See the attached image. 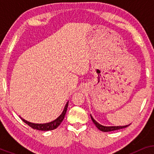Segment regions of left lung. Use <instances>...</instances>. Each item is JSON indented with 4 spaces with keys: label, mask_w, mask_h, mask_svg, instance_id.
I'll use <instances>...</instances> for the list:
<instances>
[{
    "label": "left lung",
    "mask_w": 154,
    "mask_h": 154,
    "mask_svg": "<svg viewBox=\"0 0 154 154\" xmlns=\"http://www.w3.org/2000/svg\"><path fill=\"white\" fill-rule=\"evenodd\" d=\"M90 117H91V119L92 122H93L94 125H96V127L98 128L99 130H101L102 132H111V131H114V130H120V129H123V128H127L128 126L130 125H124V126H104L102 125L101 124L97 123L95 120H94L91 115H90Z\"/></svg>",
    "instance_id": "1"
}]
</instances>
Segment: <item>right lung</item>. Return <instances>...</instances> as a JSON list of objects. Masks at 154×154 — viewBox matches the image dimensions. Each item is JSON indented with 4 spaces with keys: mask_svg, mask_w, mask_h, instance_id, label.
Listing matches in <instances>:
<instances>
[{
    "mask_svg": "<svg viewBox=\"0 0 154 154\" xmlns=\"http://www.w3.org/2000/svg\"><path fill=\"white\" fill-rule=\"evenodd\" d=\"M68 103H69V102H67L66 105H65L64 109L62 111V114H61L60 116L57 118V119H55L53 121L50 122V123H43V124L33 123H31V122H29V121H26V120L23 119L22 118H21V117L20 118H21V119H22L25 123L30 126V127L31 128H33V129H35V130H42V131H48V130H54V129H56V128L60 125L63 120H64L65 114H66V113L67 107H68Z\"/></svg>",
    "mask_w": 154,
    "mask_h": 154,
    "instance_id": "obj_1",
    "label": "right lung"
}]
</instances>
